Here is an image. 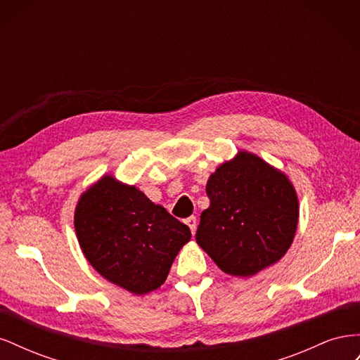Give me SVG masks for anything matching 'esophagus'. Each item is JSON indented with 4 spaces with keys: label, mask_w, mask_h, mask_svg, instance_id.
Masks as SVG:
<instances>
[{
    "label": "esophagus",
    "mask_w": 360,
    "mask_h": 360,
    "mask_svg": "<svg viewBox=\"0 0 360 360\" xmlns=\"http://www.w3.org/2000/svg\"><path fill=\"white\" fill-rule=\"evenodd\" d=\"M186 225L191 228V231H192V234H195V231H197V217L195 216H191V217H188L186 221Z\"/></svg>",
    "instance_id": "obj_1"
}]
</instances>
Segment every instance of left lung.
<instances>
[{
    "label": "left lung",
    "mask_w": 360,
    "mask_h": 360,
    "mask_svg": "<svg viewBox=\"0 0 360 360\" xmlns=\"http://www.w3.org/2000/svg\"><path fill=\"white\" fill-rule=\"evenodd\" d=\"M209 209L200 216L198 245L222 271L252 276L291 246L299 202L284 174L240 151L207 181Z\"/></svg>",
    "instance_id": "left-lung-1"
}]
</instances>
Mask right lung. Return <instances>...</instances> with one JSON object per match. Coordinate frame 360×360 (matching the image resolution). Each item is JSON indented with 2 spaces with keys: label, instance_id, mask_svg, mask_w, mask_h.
Returning <instances> with one entry per match:
<instances>
[{
  "label": "right lung",
  "instance_id": "right-lung-1",
  "mask_svg": "<svg viewBox=\"0 0 360 360\" xmlns=\"http://www.w3.org/2000/svg\"><path fill=\"white\" fill-rule=\"evenodd\" d=\"M75 230L90 264L134 294L165 282L191 230L135 186L106 176L86 191L75 212Z\"/></svg>",
  "mask_w": 360,
  "mask_h": 360
}]
</instances>
